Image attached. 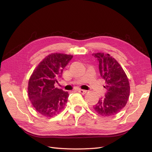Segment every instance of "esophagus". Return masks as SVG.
Segmentation results:
<instances>
[{"mask_svg": "<svg viewBox=\"0 0 152 152\" xmlns=\"http://www.w3.org/2000/svg\"><path fill=\"white\" fill-rule=\"evenodd\" d=\"M78 92H79L80 93H82V94H85L87 93V91L83 90V89H78Z\"/></svg>", "mask_w": 152, "mask_h": 152, "instance_id": "34e87169", "label": "esophagus"}]
</instances>
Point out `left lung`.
I'll return each instance as SVG.
<instances>
[{
	"instance_id": "8db88e82",
	"label": "left lung",
	"mask_w": 152,
	"mask_h": 152,
	"mask_svg": "<svg viewBox=\"0 0 152 152\" xmlns=\"http://www.w3.org/2000/svg\"><path fill=\"white\" fill-rule=\"evenodd\" d=\"M99 62L100 75L105 80L107 89L93 108L103 117L113 116L121 111L129 97L130 86L127 77L119 63L108 54H93Z\"/></svg>"
}]
</instances>
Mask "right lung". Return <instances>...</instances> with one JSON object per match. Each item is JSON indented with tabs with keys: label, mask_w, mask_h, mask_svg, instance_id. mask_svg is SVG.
I'll list each match as a JSON object with an SVG mask.
<instances>
[{
	"label": "right lung",
	"mask_w": 152,
	"mask_h": 152,
	"mask_svg": "<svg viewBox=\"0 0 152 152\" xmlns=\"http://www.w3.org/2000/svg\"><path fill=\"white\" fill-rule=\"evenodd\" d=\"M73 56L49 54L35 69L28 82V98L35 110L48 117L60 113L67 103L68 93L54 86Z\"/></svg>",
	"instance_id": "add662e5"
}]
</instances>
